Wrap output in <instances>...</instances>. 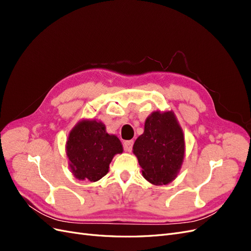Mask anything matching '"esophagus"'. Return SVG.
Returning a JSON list of instances; mask_svg holds the SVG:
<instances>
[{
	"instance_id": "34e87169",
	"label": "esophagus",
	"mask_w": 251,
	"mask_h": 251,
	"mask_svg": "<svg viewBox=\"0 0 251 251\" xmlns=\"http://www.w3.org/2000/svg\"><path fill=\"white\" fill-rule=\"evenodd\" d=\"M133 144H134L133 140H126V141H125L124 142V149H125V151H131L132 149H133Z\"/></svg>"
}]
</instances>
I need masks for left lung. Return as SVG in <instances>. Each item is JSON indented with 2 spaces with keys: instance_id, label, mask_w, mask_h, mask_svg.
I'll return each mask as SVG.
<instances>
[{
  "instance_id": "1",
  "label": "left lung",
  "mask_w": 251,
  "mask_h": 251,
  "mask_svg": "<svg viewBox=\"0 0 251 251\" xmlns=\"http://www.w3.org/2000/svg\"><path fill=\"white\" fill-rule=\"evenodd\" d=\"M184 151L183 131L173 111L151 113L133 146L142 176L155 185L169 184L177 177Z\"/></svg>"
}]
</instances>
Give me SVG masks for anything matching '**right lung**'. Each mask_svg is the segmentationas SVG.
I'll return each mask as SVG.
<instances>
[{
	"label": "right lung",
	"instance_id": "right-lung-1",
	"mask_svg": "<svg viewBox=\"0 0 251 251\" xmlns=\"http://www.w3.org/2000/svg\"><path fill=\"white\" fill-rule=\"evenodd\" d=\"M123 151L117 136L108 134L105 126L95 119L79 121L71 130L66 143L73 176L90 182L105 176L113 157Z\"/></svg>",
	"mask_w": 251,
	"mask_h": 251
}]
</instances>
